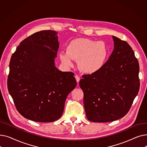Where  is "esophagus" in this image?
I'll return each instance as SVG.
<instances>
[{
  "label": "esophagus",
  "instance_id": "esophagus-1",
  "mask_svg": "<svg viewBox=\"0 0 147 147\" xmlns=\"http://www.w3.org/2000/svg\"><path fill=\"white\" fill-rule=\"evenodd\" d=\"M75 78H76V80L77 82H78V83H79V81H80V78H79V76H78V75H76V76H75Z\"/></svg>",
  "mask_w": 147,
  "mask_h": 147
}]
</instances>
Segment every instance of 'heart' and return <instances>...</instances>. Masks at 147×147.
Listing matches in <instances>:
<instances>
[{"label":"heart","mask_w":147,"mask_h":147,"mask_svg":"<svg viewBox=\"0 0 147 147\" xmlns=\"http://www.w3.org/2000/svg\"><path fill=\"white\" fill-rule=\"evenodd\" d=\"M67 52L59 53L64 65L71 67L73 60L78 61L80 70L85 74H94L104 67L109 54L107 44L104 41H95L86 38L72 40L67 46Z\"/></svg>","instance_id":"b5f03b06"}]
</instances>
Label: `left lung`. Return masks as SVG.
I'll use <instances>...</instances> for the list:
<instances>
[{
    "mask_svg": "<svg viewBox=\"0 0 147 147\" xmlns=\"http://www.w3.org/2000/svg\"><path fill=\"white\" fill-rule=\"evenodd\" d=\"M113 39L114 49L104 67L83 76L79 82L90 121L105 123L123 117L140 89V66L134 51L126 42L113 36Z\"/></svg>",
    "mask_w": 147,
    "mask_h": 147,
    "instance_id": "left-lung-1",
    "label": "left lung"
}]
</instances>
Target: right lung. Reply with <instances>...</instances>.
<instances>
[{
  "label": "right lung",
  "mask_w": 147,
  "mask_h": 147,
  "mask_svg": "<svg viewBox=\"0 0 147 147\" xmlns=\"http://www.w3.org/2000/svg\"><path fill=\"white\" fill-rule=\"evenodd\" d=\"M58 33L43 30L22 40L12 55L7 89L18 112L37 122H52L63 113L68 95L76 88L72 72L55 66Z\"/></svg>",
  "instance_id": "1"
}]
</instances>
